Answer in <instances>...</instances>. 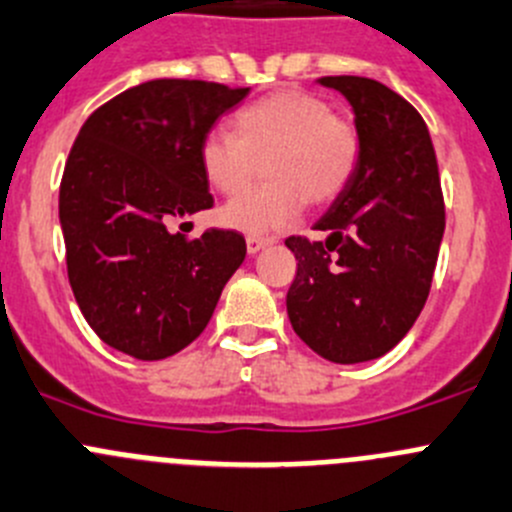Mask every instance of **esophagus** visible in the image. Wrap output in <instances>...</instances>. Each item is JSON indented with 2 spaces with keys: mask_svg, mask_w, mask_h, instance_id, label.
Segmentation results:
<instances>
[{
  "mask_svg": "<svg viewBox=\"0 0 512 512\" xmlns=\"http://www.w3.org/2000/svg\"><path fill=\"white\" fill-rule=\"evenodd\" d=\"M270 245L272 240H265V237H247V252H250V255H257V252H262Z\"/></svg>",
  "mask_w": 512,
  "mask_h": 512,
  "instance_id": "obj_1",
  "label": "esophagus"
}]
</instances>
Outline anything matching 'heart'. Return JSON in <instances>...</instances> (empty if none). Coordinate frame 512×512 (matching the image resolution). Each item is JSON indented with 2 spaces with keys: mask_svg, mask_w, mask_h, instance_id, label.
<instances>
[{
  "mask_svg": "<svg viewBox=\"0 0 512 512\" xmlns=\"http://www.w3.org/2000/svg\"><path fill=\"white\" fill-rule=\"evenodd\" d=\"M232 130L235 140L210 132L200 142V167L220 195L237 197L255 182L262 162L265 185L220 212L222 225L252 237L290 225L307 200L327 205L340 197L360 160L355 124L302 89H280L247 104Z\"/></svg>",
  "mask_w": 512,
  "mask_h": 512,
  "instance_id": "1",
  "label": "heart"
}]
</instances>
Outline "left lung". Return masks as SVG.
Masks as SVG:
<instances>
[{"mask_svg":"<svg viewBox=\"0 0 512 512\" xmlns=\"http://www.w3.org/2000/svg\"><path fill=\"white\" fill-rule=\"evenodd\" d=\"M355 114L360 160L315 222L325 242L287 237L297 275L292 330L320 357L355 365L393 350L418 320L445 232L438 160L423 117L367 77H320Z\"/></svg>","mask_w":512,"mask_h":512,"instance_id":"obj_1","label":"left lung"}]
</instances>
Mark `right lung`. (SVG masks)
<instances>
[{
    "mask_svg": "<svg viewBox=\"0 0 512 512\" xmlns=\"http://www.w3.org/2000/svg\"><path fill=\"white\" fill-rule=\"evenodd\" d=\"M247 94L152 79L89 114L74 140L59 187L69 285L89 327L124 355L162 360L190 345L245 260L237 232L190 240L170 222L212 207L200 142Z\"/></svg>",
    "mask_w": 512,
    "mask_h": 512,
    "instance_id": "add662e5",
    "label": "right lung"
}]
</instances>
